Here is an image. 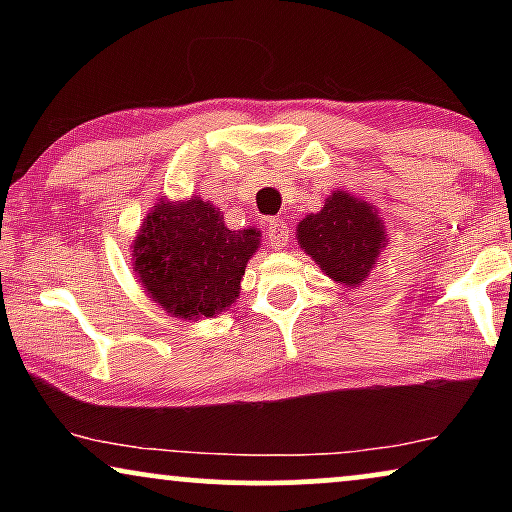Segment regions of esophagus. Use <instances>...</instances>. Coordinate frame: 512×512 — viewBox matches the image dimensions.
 I'll use <instances>...</instances> for the list:
<instances>
[{"instance_id": "1", "label": "esophagus", "mask_w": 512, "mask_h": 512, "mask_svg": "<svg viewBox=\"0 0 512 512\" xmlns=\"http://www.w3.org/2000/svg\"><path fill=\"white\" fill-rule=\"evenodd\" d=\"M268 242L272 249H284L286 242H289V226L282 219H270L268 221Z\"/></svg>"}]
</instances>
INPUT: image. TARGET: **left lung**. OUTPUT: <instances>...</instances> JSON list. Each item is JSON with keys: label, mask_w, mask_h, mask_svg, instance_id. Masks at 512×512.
<instances>
[{"label": "left lung", "mask_w": 512, "mask_h": 512, "mask_svg": "<svg viewBox=\"0 0 512 512\" xmlns=\"http://www.w3.org/2000/svg\"><path fill=\"white\" fill-rule=\"evenodd\" d=\"M298 242L335 282L356 286L387 244L377 212L349 193H333L319 214L300 221Z\"/></svg>", "instance_id": "1"}]
</instances>
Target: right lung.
I'll list each match as a JSON object with an SVG mask.
<instances>
[{"label":"right lung","instance_id":"right-lung-1","mask_svg":"<svg viewBox=\"0 0 512 512\" xmlns=\"http://www.w3.org/2000/svg\"><path fill=\"white\" fill-rule=\"evenodd\" d=\"M256 249V230H228L209 202H160L139 230L135 272L149 296L174 317H212L235 303Z\"/></svg>","mask_w":512,"mask_h":512}]
</instances>
